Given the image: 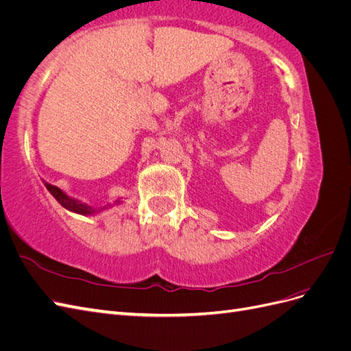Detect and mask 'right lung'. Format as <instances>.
I'll use <instances>...</instances> for the list:
<instances>
[{
	"mask_svg": "<svg viewBox=\"0 0 351 351\" xmlns=\"http://www.w3.org/2000/svg\"><path fill=\"white\" fill-rule=\"evenodd\" d=\"M44 184H45V187L48 189V192L56 197V200L58 202V204H60L62 208L70 210V212H74V214H79V215H84V217L98 215V214H101V212L108 210V209H111V208H114V206L123 205V199H121V197H117L115 200L108 202V204L92 206V205L86 204V202H82V200H79V199H76V197L69 196V195L64 192V190L60 189L58 186H54V184H51V183L45 182V180H44Z\"/></svg>",
	"mask_w": 351,
	"mask_h": 351,
	"instance_id": "add662e5",
	"label": "right lung"
}]
</instances>
